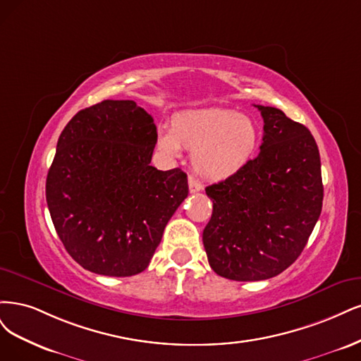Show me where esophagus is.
<instances>
[{"label": "esophagus", "mask_w": 361, "mask_h": 361, "mask_svg": "<svg viewBox=\"0 0 361 361\" xmlns=\"http://www.w3.org/2000/svg\"><path fill=\"white\" fill-rule=\"evenodd\" d=\"M202 189H204V185H202L200 181L192 178V177H189V190H190V193L201 192Z\"/></svg>", "instance_id": "34e87169"}]
</instances>
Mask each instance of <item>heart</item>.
<instances>
[{
    "label": "heart",
    "instance_id": "heart-1",
    "mask_svg": "<svg viewBox=\"0 0 361 361\" xmlns=\"http://www.w3.org/2000/svg\"><path fill=\"white\" fill-rule=\"evenodd\" d=\"M157 148L171 159L181 148L193 151L192 166L208 181H224L237 176L257 156L261 129L249 115L228 109H201L176 115L171 129H161Z\"/></svg>",
    "mask_w": 361,
    "mask_h": 361
}]
</instances>
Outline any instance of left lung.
<instances>
[{
  "mask_svg": "<svg viewBox=\"0 0 361 361\" xmlns=\"http://www.w3.org/2000/svg\"><path fill=\"white\" fill-rule=\"evenodd\" d=\"M261 151L237 176L205 189L213 214L202 232L210 267L231 281L281 274L303 252L322 208L318 145L306 126L257 104Z\"/></svg>",
  "mask_w": 361,
  "mask_h": 361,
  "instance_id": "8db88e82",
  "label": "left lung"
}]
</instances>
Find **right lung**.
Listing matches in <instances>:
<instances>
[{
	"mask_svg": "<svg viewBox=\"0 0 361 361\" xmlns=\"http://www.w3.org/2000/svg\"><path fill=\"white\" fill-rule=\"evenodd\" d=\"M157 129L133 100L79 111L58 137L46 201L58 237L85 270L144 271L166 224L188 197V176L149 165Z\"/></svg>",
	"mask_w": 361,
	"mask_h": 361,
	"instance_id": "obj_1",
	"label": "right lung"
}]
</instances>
